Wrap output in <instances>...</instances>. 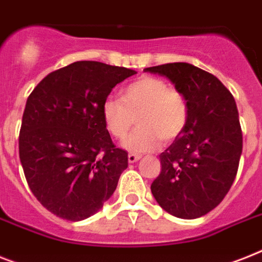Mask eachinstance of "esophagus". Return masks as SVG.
<instances>
[{
	"instance_id": "34e87169",
	"label": "esophagus",
	"mask_w": 262,
	"mask_h": 262,
	"mask_svg": "<svg viewBox=\"0 0 262 262\" xmlns=\"http://www.w3.org/2000/svg\"><path fill=\"white\" fill-rule=\"evenodd\" d=\"M141 159V155H136V153H129L127 155V160H129V163H136V161H138Z\"/></svg>"
}]
</instances>
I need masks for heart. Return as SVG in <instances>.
<instances>
[{"label": "heart", "mask_w": 262, "mask_h": 262, "mask_svg": "<svg viewBox=\"0 0 262 262\" xmlns=\"http://www.w3.org/2000/svg\"><path fill=\"white\" fill-rule=\"evenodd\" d=\"M120 98L109 97L102 103L106 129L117 140L127 136L137 120L138 127L125 140L127 150H155L161 140L168 144L182 135L188 122L190 106L186 95L164 79L141 76L120 91Z\"/></svg>", "instance_id": "heart-1"}]
</instances>
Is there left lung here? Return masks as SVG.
<instances>
[{
	"label": "left lung",
	"instance_id": "left-lung-1",
	"mask_svg": "<svg viewBox=\"0 0 262 262\" xmlns=\"http://www.w3.org/2000/svg\"><path fill=\"white\" fill-rule=\"evenodd\" d=\"M145 71L167 76L190 106L184 132L160 155L150 190L171 215L195 220L220 205L237 176L242 130L234 97L216 76L188 63Z\"/></svg>",
	"mask_w": 262,
	"mask_h": 262
}]
</instances>
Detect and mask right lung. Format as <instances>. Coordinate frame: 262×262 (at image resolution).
<instances>
[{"label": "right lung", "instance_id": "obj_1", "mask_svg": "<svg viewBox=\"0 0 262 262\" xmlns=\"http://www.w3.org/2000/svg\"><path fill=\"white\" fill-rule=\"evenodd\" d=\"M136 71L75 61L52 71L25 105L18 152L25 179L44 207L63 220H86L116 191L127 152L116 148L102 103Z\"/></svg>", "mask_w": 262, "mask_h": 262}]
</instances>
